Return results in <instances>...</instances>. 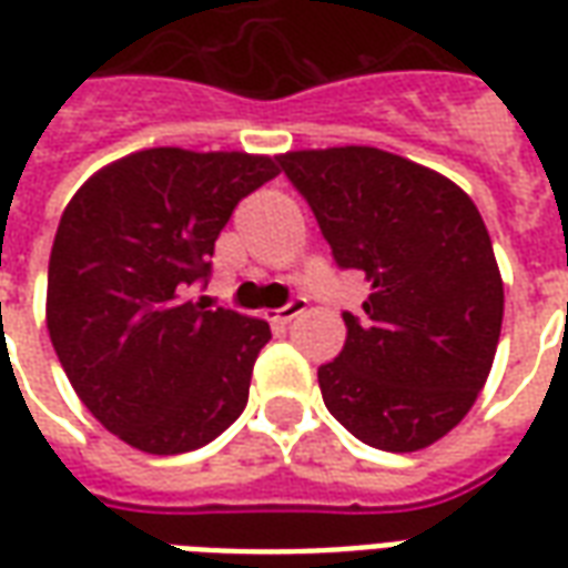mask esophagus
Wrapping results in <instances>:
<instances>
[{"label":"esophagus","instance_id":"1","mask_svg":"<svg viewBox=\"0 0 568 568\" xmlns=\"http://www.w3.org/2000/svg\"><path fill=\"white\" fill-rule=\"evenodd\" d=\"M304 310H307V297H292V301H288L285 307L273 310L271 322H276V325H288V322L297 320V316H301Z\"/></svg>","mask_w":568,"mask_h":568}]
</instances>
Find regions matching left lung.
Wrapping results in <instances>:
<instances>
[{
	"label": "left lung",
	"instance_id": "obj_1",
	"mask_svg": "<svg viewBox=\"0 0 568 568\" xmlns=\"http://www.w3.org/2000/svg\"><path fill=\"white\" fill-rule=\"evenodd\" d=\"M280 170L334 261L371 283L320 368L325 407L377 450H423L463 423L496 358L505 292L487 224L456 182L393 151H285Z\"/></svg>",
	"mask_w": 568,
	"mask_h": 568
}]
</instances>
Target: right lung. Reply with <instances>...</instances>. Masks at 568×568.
Returning <instances> with one entry per match:
<instances>
[{
  "instance_id": "1",
  "label": "right lung",
  "mask_w": 568,
  "mask_h": 568,
  "mask_svg": "<svg viewBox=\"0 0 568 568\" xmlns=\"http://www.w3.org/2000/svg\"><path fill=\"white\" fill-rule=\"evenodd\" d=\"M280 166L246 151L145 149L93 173L57 227L48 334L84 407L154 456L197 450L248 402L271 325L187 295L240 200Z\"/></svg>"
}]
</instances>
